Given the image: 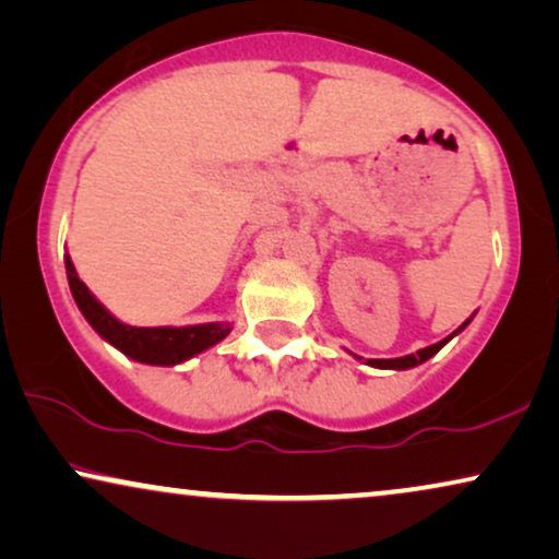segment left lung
Segmentation results:
<instances>
[{
	"instance_id": "left-lung-1",
	"label": "left lung",
	"mask_w": 559,
	"mask_h": 559,
	"mask_svg": "<svg viewBox=\"0 0 559 559\" xmlns=\"http://www.w3.org/2000/svg\"><path fill=\"white\" fill-rule=\"evenodd\" d=\"M467 322H471V319H467ZM465 322V324H467ZM463 324V326H465ZM463 326H460V330H463ZM457 330V332H460ZM452 340V334L448 340H442V342H437V345H429V347H424V349H419V353L416 355H406V357H396V360H368L370 366L373 368H393V370H406V368H414V366H419V362H424V360H429L431 355H437L440 353V349L448 345V342Z\"/></svg>"
}]
</instances>
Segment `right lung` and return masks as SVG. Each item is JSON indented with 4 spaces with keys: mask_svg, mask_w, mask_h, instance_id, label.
Listing matches in <instances>:
<instances>
[{
    "mask_svg": "<svg viewBox=\"0 0 559 559\" xmlns=\"http://www.w3.org/2000/svg\"><path fill=\"white\" fill-rule=\"evenodd\" d=\"M66 273H69V286L73 299H76L81 314L86 322L102 334L104 340L111 342L117 349L147 366H176L193 357L202 349L217 345L229 334V324L212 322V324H193V326H130L109 314L99 301L94 299L92 292L79 281L76 267L71 258H66Z\"/></svg>",
    "mask_w": 559,
    "mask_h": 559,
    "instance_id": "1",
    "label": "right lung"
}]
</instances>
